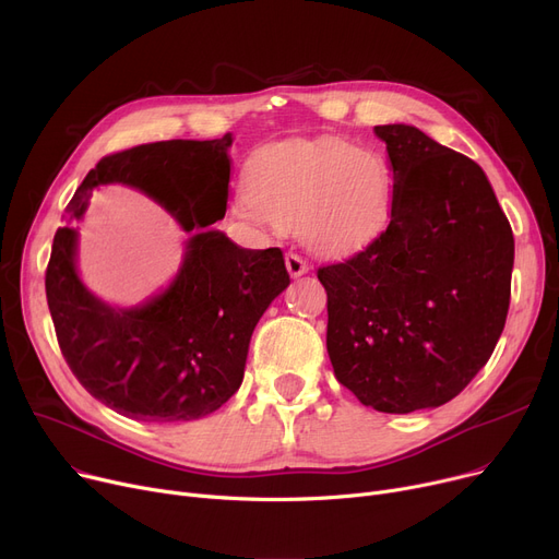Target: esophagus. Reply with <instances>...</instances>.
<instances>
[{
  "label": "esophagus",
  "mask_w": 559,
  "mask_h": 559,
  "mask_svg": "<svg viewBox=\"0 0 559 559\" xmlns=\"http://www.w3.org/2000/svg\"><path fill=\"white\" fill-rule=\"evenodd\" d=\"M285 267H287V272H289V276H304L306 272H308V262L299 255V253H287L285 255Z\"/></svg>",
  "instance_id": "34e87169"
}]
</instances>
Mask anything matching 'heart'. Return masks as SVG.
<instances>
[{
  "instance_id": "heart-1",
  "label": "heart",
  "mask_w": 559,
  "mask_h": 559,
  "mask_svg": "<svg viewBox=\"0 0 559 559\" xmlns=\"http://www.w3.org/2000/svg\"><path fill=\"white\" fill-rule=\"evenodd\" d=\"M392 169L371 146L324 135L283 140L249 160L235 215L295 226L321 253H346L373 240L392 211Z\"/></svg>"
}]
</instances>
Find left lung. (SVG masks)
I'll use <instances>...</instances> for the list:
<instances>
[{"instance_id":"8db88e82","label":"left lung","mask_w":559,"mask_h":559,"mask_svg":"<svg viewBox=\"0 0 559 559\" xmlns=\"http://www.w3.org/2000/svg\"><path fill=\"white\" fill-rule=\"evenodd\" d=\"M373 133L394 171L390 226L317 278L335 378L362 405L407 415L449 403L493 354L514 235L472 158L407 124Z\"/></svg>"}]
</instances>
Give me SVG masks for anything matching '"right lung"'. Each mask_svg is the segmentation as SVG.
<instances>
[{"mask_svg":"<svg viewBox=\"0 0 559 559\" xmlns=\"http://www.w3.org/2000/svg\"><path fill=\"white\" fill-rule=\"evenodd\" d=\"M230 133L163 140L104 156L87 171L56 230L45 274L61 354L97 401L135 421L205 417L238 392L251 333L289 285L278 247L242 249L219 230L226 213ZM124 182L150 193L195 235L180 276L131 311L95 300L75 276V229L92 188Z\"/></svg>","mask_w":559,"mask_h":559,"instance_id":"add662e5","label":"right lung"}]
</instances>
